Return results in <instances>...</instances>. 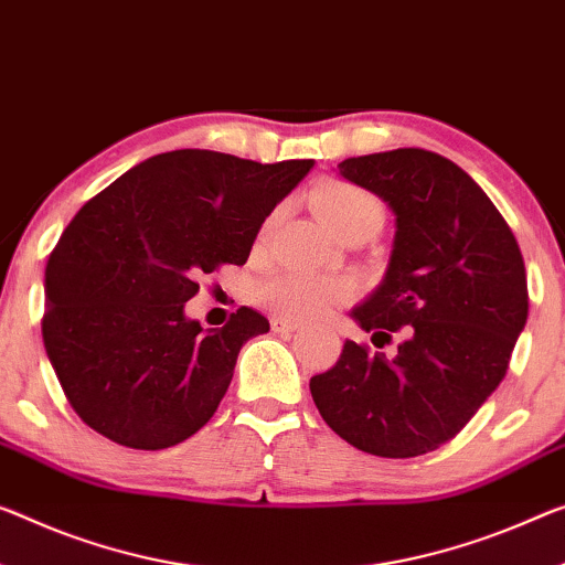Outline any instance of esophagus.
Wrapping results in <instances>:
<instances>
[{"label": "esophagus", "mask_w": 565, "mask_h": 565, "mask_svg": "<svg viewBox=\"0 0 565 565\" xmlns=\"http://www.w3.org/2000/svg\"><path fill=\"white\" fill-rule=\"evenodd\" d=\"M270 323L275 333H295L300 328L298 320H290V318H273Z\"/></svg>", "instance_id": "obj_1"}]
</instances>
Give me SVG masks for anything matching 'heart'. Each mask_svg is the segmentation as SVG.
Returning a JSON list of instances; mask_svg holds the SVG:
<instances>
[{"label":"heart","mask_w":565,"mask_h":565,"mask_svg":"<svg viewBox=\"0 0 565 565\" xmlns=\"http://www.w3.org/2000/svg\"><path fill=\"white\" fill-rule=\"evenodd\" d=\"M320 220L338 237L355 230L379 232L384 224V204L376 194L353 184H328L312 194ZM355 295L351 280L308 273H282L259 285V300L280 316L310 320L349 302Z\"/></svg>","instance_id":"1"}]
</instances>
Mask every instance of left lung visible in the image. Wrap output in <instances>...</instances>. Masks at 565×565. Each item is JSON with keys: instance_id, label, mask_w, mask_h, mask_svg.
I'll return each instance as SVG.
<instances>
[{"instance_id": "1", "label": "left lung", "mask_w": 565, "mask_h": 565, "mask_svg": "<svg viewBox=\"0 0 565 565\" xmlns=\"http://www.w3.org/2000/svg\"><path fill=\"white\" fill-rule=\"evenodd\" d=\"M396 216L384 282L353 308L373 345L398 333L394 359L345 341L310 379L338 437L376 457H419L457 437L505 379L527 320V280L515 234L455 161L424 149L338 163Z\"/></svg>"}]
</instances>
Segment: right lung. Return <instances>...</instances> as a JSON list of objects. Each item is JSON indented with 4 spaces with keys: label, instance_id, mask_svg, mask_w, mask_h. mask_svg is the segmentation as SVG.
<instances>
[{
    "label": "right lung",
    "instance_id": "obj_1",
    "mask_svg": "<svg viewBox=\"0 0 565 565\" xmlns=\"http://www.w3.org/2000/svg\"><path fill=\"white\" fill-rule=\"evenodd\" d=\"M310 169L312 159L169 151L75 214L47 259L42 341L90 429L131 449H167L212 419L239 349L270 323L239 308L204 331L184 302L202 275L247 263L265 216Z\"/></svg>",
    "mask_w": 565,
    "mask_h": 565
}]
</instances>
